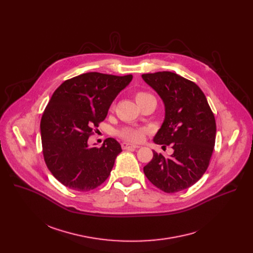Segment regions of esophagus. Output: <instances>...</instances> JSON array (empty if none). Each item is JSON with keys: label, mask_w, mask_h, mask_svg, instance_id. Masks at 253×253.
<instances>
[{"label": "esophagus", "mask_w": 253, "mask_h": 253, "mask_svg": "<svg viewBox=\"0 0 253 253\" xmlns=\"http://www.w3.org/2000/svg\"><path fill=\"white\" fill-rule=\"evenodd\" d=\"M122 148L125 149V150H129V149H136V148H139V146H138V145H135V144L128 143V142H123V143H122Z\"/></svg>", "instance_id": "34e87169"}]
</instances>
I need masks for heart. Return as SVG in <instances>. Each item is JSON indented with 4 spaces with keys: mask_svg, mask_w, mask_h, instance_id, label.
<instances>
[{
    "mask_svg": "<svg viewBox=\"0 0 253 253\" xmlns=\"http://www.w3.org/2000/svg\"><path fill=\"white\" fill-rule=\"evenodd\" d=\"M150 95L147 94V93L138 92L135 95V99H136V102H139V101L145 99V98H147ZM144 132H145V129H143V128L126 127V128H123L122 130L119 131V136H121L123 139L128 140V141L139 142V141L142 140V138L144 136Z\"/></svg>",
    "mask_w": 253,
    "mask_h": 253,
    "instance_id": "heart-1",
    "label": "heart"
}]
</instances>
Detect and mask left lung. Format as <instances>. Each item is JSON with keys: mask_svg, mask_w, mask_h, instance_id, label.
<instances>
[{"mask_svg": "<svg viewBox=\"0 0 253 253\" xmlns=\"http://www.w3.org/2000/svg\"><path fill=\"white\" fill-rule=\"evenodd\" d=\"M142 79L164 104V121L153 141L173 149L168 157L153 150L144 174L166 193L182 191L196 183L209 165L216 136L214 115L195 83L167 71L143 74Z\"/></svg>", "mask_w": 253, "mask_h": 253, "instance_id": "1", "label": "left lung"}]
</instances>
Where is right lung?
<instances>
[{"mask_svg":"<svg viewBox=\"0 0 253 253\" xmlns=\"http://www.w3.org/2000/svg\"><path fill=\"white\" fill-rule=\"evenodd\" d=\"M132 79L90 72L65 81L52 95L40 125L43 154L53 176L66 187L90 191L109 177L121 145L108 138L100 148L89 147L88 138Z\"/></svg>","mask_w":253,"mask_h":253,"instance_id":"right-lung-1","label":"right lung"}]
</instances>
